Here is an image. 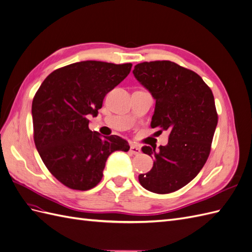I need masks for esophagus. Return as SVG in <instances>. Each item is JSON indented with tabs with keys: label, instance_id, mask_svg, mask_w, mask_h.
<instances>
[{
	"label": "esophagus",
	"instance_id": "34e87169",
	"mask_svg": "<svg viewBox=\"0 0 252 252\" xmlns=\"http://www.w3.org/2000/svg\"><path fill=\"white\" fill-rule=\"evenodd\" d=\"M130 152H131L132 155H134V156H138V155L141 154V148L138 147V146H135V145H131V146H130Z\"/></svg>",
	"mask_w": 252,
	"mask_h": 252
}]
</instances>
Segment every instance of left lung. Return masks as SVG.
I'll return each mask as SVG.
<instances>
[{
    "instance_id": "left-lung-1",
    "label": "left lung",
    "mask_w": 252,
    "mask_h": 252,
    "mask_svg": "<svg viewBox=\"0 0 252 252\" xmlns=\"http://www.w3.org/2000/svg\"><path fill=\"white\" fill-rule=\"evenodd\" d=\"M133 74L156 100L151 128L169 131L166 146H144L156 159L151 170L139 175L151 192H174L192 181L209 157L218 113L212 91L194 71L170 61L143 62Z\"/></svg>"
}]
</instances>
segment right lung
I'll return each instance as SVG.
<instances>
[{"instance_id": "add662e5", "label": "right lung", "mask_w": 252, "mask_h": 252, "mask_svg": "<svg viewBox=\"0 0 252 252\" xmlns=\"http://www.w3.org/2000/svg\"><path fill=\"white\" fill-rule=\"evenodd\" d=\"M132 64L83 61L52 71L32 101L33 140L43 163L66 187L89 190L101 182L108 157L129 145L118 135L89 129L109 91L123 81Z\"/></svg>"}]
</instances>
